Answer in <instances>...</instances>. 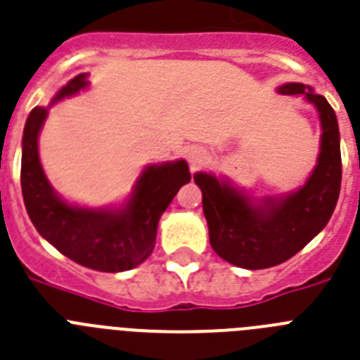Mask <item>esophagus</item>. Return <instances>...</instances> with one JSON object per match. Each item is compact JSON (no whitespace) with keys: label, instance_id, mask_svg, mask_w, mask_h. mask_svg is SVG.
Instances as JSON below:
<instances>
[{"label":"esophagus","instance_id":"1","mask_svg":"<svg viewBox=\"0 0 360 360\" xmlns=\"http://www.w3.org/2000/svg\"><path fill=\"white\" fill-rule=\"evenodd\" d=\"M186 156L189 165H191V169H196V167H200V165L205 162V158H207V150H205L204 147L191 146V147H187Z\"/></svg>","mask_w":360,"mask_h":360}]
</instances>
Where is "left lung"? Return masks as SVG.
I'll use <instances>...</instances> for the list:
<instances>
[{"label": "left lung", "instance_id": "left-lung-1", "mask_svg": "<svg viewBox=\"0 0 360 360\" xmlns=\"http://www.w3.org/2000/svg\"><path fill=\"white\" fill-rule=\"evenodd\" d=\"M281 94L300 96L321 118V153L309 178L297 191L255 198L211 173L195 174L214 253L245 269L278 266L299 253L326 227L339 200L342 162L337 116L328 100L309 85L284 84Z\"/></svg>", "mask_w": 360, "mask_h": 360}]
</instances>
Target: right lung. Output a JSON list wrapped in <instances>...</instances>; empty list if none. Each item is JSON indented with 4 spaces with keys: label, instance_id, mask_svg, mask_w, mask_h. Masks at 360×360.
Segmentation results:
<instances>
[{
    "label": "right lung",
    "instance_id": "obj_1",
    "mask_svg": "<svg viewBox=\"0 0 360 360\" xmlns=\"http://www.w3.org/2000/svg\"><path fill=\"white\" fill-rule=\"evenodd\" d=\"M87 87V75L75 76L56 92L52 103ZM47 115L49 107H34L21 140V193L34 227L79 266L105 273L136 268L155 250L162 213L178 189L191 180L189 165L186 160L147 165L120 207L92 210L69 204L52 189L39 162L38 138Z\"/></svg>",
    "mask_w": 360,
    "mask_h": 360
}]
</instances>
